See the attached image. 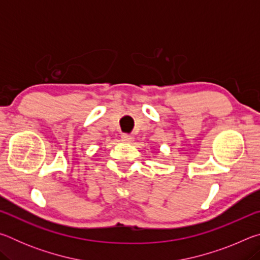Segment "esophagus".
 <instances>
[{
	"mask_svg": "<svg viewBox=\"0 0 260 260\" xmlns=\"http://www.w3.org/2000/svg\"><path fill=\"white\" fill-rule=\"evenodd\" d=\"M121 141H122V142H125V143H131L132 141H133V138H132V136L128 135V134H122L121 135Z\"/></svg>",
	"mask_w": 260,
	"mask_h": 260,
	"instance_id": "1",
	"label": "esophagus"
}]
</instances>
